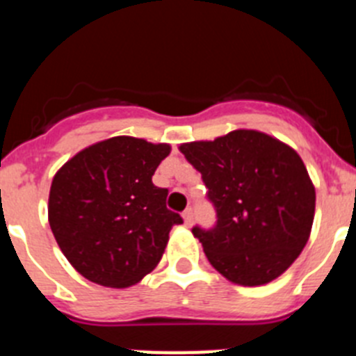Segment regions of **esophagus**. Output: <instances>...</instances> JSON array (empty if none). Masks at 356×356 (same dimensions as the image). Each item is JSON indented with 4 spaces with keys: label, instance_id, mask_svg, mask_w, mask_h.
<instances>
[{
    "label": "esophagus",
    "instance_id": "1",
    "mask_svg": "<svg viewBox=\"0 0 356 356\" xmlns=\"http://www.w3.org/2000/svg\"><path fill=\"white\" fill-rule=\"evenodd\" d=\"M181 217H184V222H185V226H191V225H193V219H194V216H193V210H191V209H187V210H185L184 213H181Z\"/></svg>",
    "mask_w": 356,
    "mask_h": 356
}]
</instances>
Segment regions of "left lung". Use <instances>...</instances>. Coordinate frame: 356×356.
Listing matches in <instances>:
<instances>
[{
  "label": "left lung",
  "mask_w": 356,
  "mask_h": 356,
  "mask_svg": "<svg viewBox=\"0 0 356 356\" xmlns=\"http://www.w3.org/2000/svg\"><path fill=\"white\" fill-rule=\"evenodd\" d=\"M178 149L201 172L216 207V228H193L213 269L244 287L284 275L307 246L316 212V187L301 156L271 135L242 128Z\"/></svg>",
  "instance_id": "8db88e82"
}]
</instances>
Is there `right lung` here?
<instances>
[{
  "label": "right lung",
  "instance_id": "1",
  "mask_svg": "<svg viewBox=\"0 0 356 356\" xmlns=\"http://www.w3.org/2000/svg\"><path fill=\"white\" fill-rule=\"evenodd\" d=\"M169 144L119 135L78 151L53 176L48 221L65 259L83 278L127 289L156 267L181 217L153 185Z\"/></svg>",
  "mask_w": 356,
  "mask_h": 356
}]
</instances>
